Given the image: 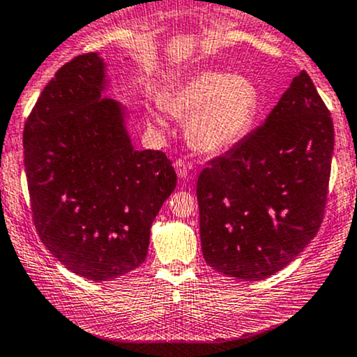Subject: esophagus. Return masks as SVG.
<instances>
[{"label":"esophagus","mask_w":357,"mask_h":357,"mask_svg":"<svg viewBox=\"0 0 357 357\" xmlns=\"http://www.w3.org/2000/svg\"><path fill=\"white\" fill-rule=\"evenodd\" d=\"M174 167H175V172H177L178 178H185L187 177V174H189V167H187L185 160H182V158L175 160Z\"/></svg>","instance_id":"esophagus-1"}]
</instances>
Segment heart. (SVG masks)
Instances as JSON below:
<instances>
[{
  "label": "heart",
  "mask_w": 357,
  "mask_h": 357,
  "mask_svg": "<svg viewBox=\"0 0 357 357\" xmlns=\"http://www.w3.org/2000/svg\"><path fill=\"white\" fill-rule=\"evenodd\" d=\"M162 105L172 116L187 119L194 148L220 153L236 144L254 124L259 90L243 76L201 71L165 91Z\"/></svg>",
  "instance_id": "1"
}]
</instances>
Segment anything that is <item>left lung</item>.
Wrapping results in <instances>:
<instances>
[{"instance_id":"1","label":"left lung","mask_w":357,"mask_h":357,"mask_svg":"<svg viewBox=\"0 0 357 357\" xmlns=\"http://www.w3.org/2000/svg\"><path fill=\"white\" fill-rule=\"evenodd\" d=\"M332 153L331 110L301 71L267 121L199 175L206 262L245 281L284 269L324 221Z\"/></svg>"}]
</instances>
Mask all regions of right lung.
Returning a JSON list of instances; mask_svg holds the SVG:
<instances>
[{
  "mask_svg": "<svg viewBox=\"0 0 357 357\" xmlns=\"http://www.w3.org/2000/svg\"><path fill=\"white\" fill-rule=\"evenodd\" d=\"M103 63L73 57L42 90L24 128L33 225L63 266L88 281L146 260L149 228L177 185L163 151L134 149L117 102L102 98Z\"/></svg>",
  "mask_w": 357,
  "mask_h": 357,
  "instance_id": "obj_1",
  "label": "right lung"
}]
</instances>
